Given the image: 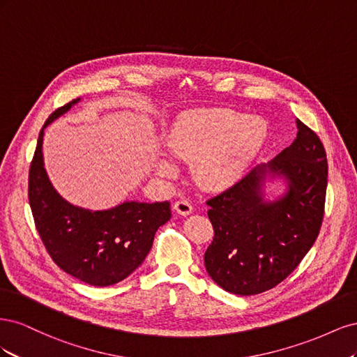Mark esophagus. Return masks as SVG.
I'll list each match as a JSON object with an SVG mask.
<instances>
[{
  "label": "esophagus",
  "mask_w": 357,
  "mask_h": 357,
  "mask_svg": "<svg viewBox=\"0 0 357 357\" xmlns=\"http://www.w3.org/2000/svg\"><path fill=\"white\" fill-rule=\"evenodd\" d=\"M174 211L181 215H189L193 211V207L188 199H178L174 204Z\"/></svg>",
  "instance_id": "esophagus-1"
}]
</instances>
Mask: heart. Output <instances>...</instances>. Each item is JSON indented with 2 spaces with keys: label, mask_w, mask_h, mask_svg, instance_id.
<instances>
[{
  "label": "heart",
  "mask_w": 357,
  "mask_h": 357,
  "mask_svg": "<svg viewBox=\"0 0 357 357\" xmlns=\"http://www.w3.org/2000/svg\"><path fill=\"white\" fill-rule=\"evenodd\" d=\"M268 137L264 119L223 109L183 113L167 135L169 153L190 164L192 177L205 190H223L238 181ZM162 176H172L168 158L158 164Z\"/></svg>",
  "instance_id": "b5f03b06"
}]
</instances>
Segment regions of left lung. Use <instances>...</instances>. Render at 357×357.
Returning a JSON list of instances; mask_svg holds the SVG:
<instances>
[{"label":"left lung","instance_id":"8db88e82","mask_svg":"<svg viewBox=\"0 0 357 357\" xmlns=\"http://www.w3.org/2000/svg\"><path fill=\"white\" fill-rule=\"evenodd\" d=\"M298 134L268 164H259L232 188L207 201L214 238L205 269L226 291L248 296L275 287L314 244L325 213V147L296 119ZM266 182L284 193L269 199Z\"/></svg>","mask_w":357,"mask_h":357}]
</instances>
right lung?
<instances>
[{
    "mask_svg": "<svg viewBox=\"0 0 357 357\" xmlns=\"http://www.w3.org/2000/svg\"><path fill=\"white\" fill-rule=\"evenodd\" d=\"M80 98L53 112L41 128L29 168L28 197L36 228L50 257L67 274L91 286L122 282L143 264L155 232L171 219L169 202L125 201L109 210L68 202L53 188L45 168V129Z\"/></svg>",
    "mask_w": 357,
    "mask_h": 357,
    "instance_id": "right-lung-1",
    "label": "right lung"
}]
</instances>
